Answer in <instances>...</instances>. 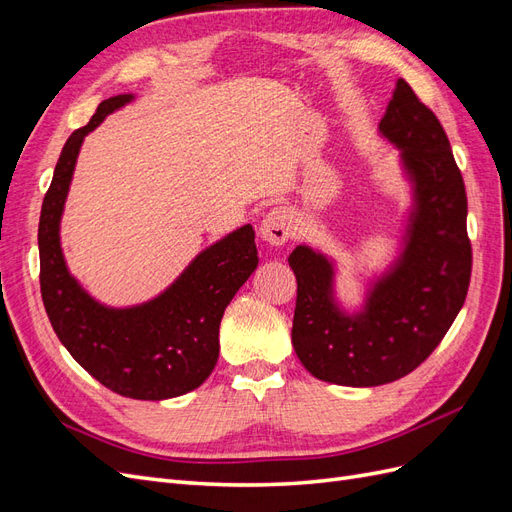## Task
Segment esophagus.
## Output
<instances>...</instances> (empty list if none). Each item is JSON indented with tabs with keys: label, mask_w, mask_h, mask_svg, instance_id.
Returning a JSON list of instances; mask_svg holds the SVG:
<instances>
[{
	"label": "esophagus",
	"mask_w": 512,
	"mask_h": 512,
	"mask_svg": "<svg viewBox=\"0 0 512 512\" xmlns=\"http://www.w3.org/2000/svg\"><path fill=\"white\" fill-rule=\"evenodd\" d=\"M292 211L288 207H275L258 226L260 239L269 245H284L292 232Z\"/></svg>",
	"instance_id": "1"
}]
</instances>
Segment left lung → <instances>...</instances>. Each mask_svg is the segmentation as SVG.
I'll use <instances>...</instances> for the list:
<instances>
[{"label":"left lung","instance_id":"8db88e82","mask_svg":"<svg viewBox=\"0 0 512 512\" xmlns=\"http://www.w3.org/2000/svg\"><path fill=\"white\" fill-rule=\"evenodd\" d=\"M399 151L410 207L397 254L369 277L363 301L337 297L331 256L301 243L288 256L297 275L292 346L318 380L380 386L408 376L438 348L463 307L472 271L468 198L438 117L399 79L378 126Z\"/></svg>","mask_w":512,"mask_h":512}]
</instances>
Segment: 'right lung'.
Returning <instances> with one entry per match:
<instances>
[{"mask_svg":"<svg viewBox=\"0 0 512 512\" xmlns=\"http://www.w3.org/2000/svg\"><path fill=\"white\" fill-rule=\"evenodd\" d=\"M132 100L121 94L100 102L61 149L38 226L40 290L59 342L87 374L123 397L160 401L190 393L211 376L224 309L256 271L258 252L254 228L245 224L196 254L156 297L128 307L91 297L70 273L59 226L76 158L85 136Z\"/></svg>","mask_w":512,"mask_h":512,"instance_id":"obj_1","label":"right lung"}]
</instances>
